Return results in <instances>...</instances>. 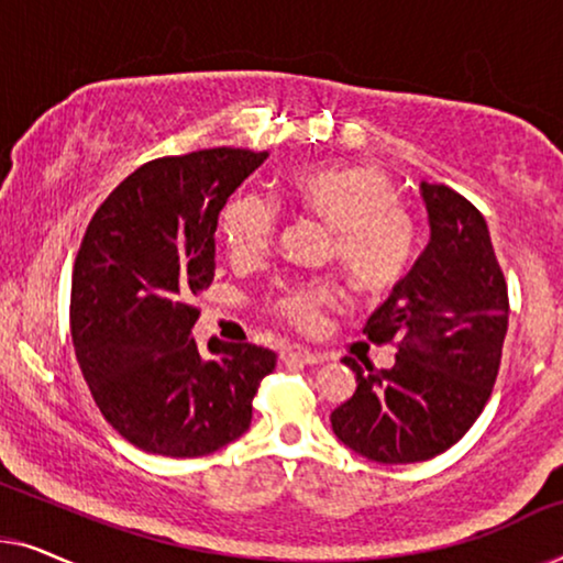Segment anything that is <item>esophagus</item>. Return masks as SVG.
Masks as SVG:
<instances>
[{
	"mask_svg": "<svg viewBox=\"0 0 563 563\" xmlns=\"http://www.w3.org/2000/svg\"><path fill=\"white\" fill-rule=\"evenodd\" d=\"M282 361H297V364H320L322 356L318 351H310L305 349V345H287V349H282Z\"/></svg>",
	"mask_w": 563,
	"mask_h": 563,
	"instance_id": "34e87169",
	"label": "esophagus"
}]
</instances>
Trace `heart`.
I'll return each instance as SVG.
<instances>
[{"label": "heart", "mask_w": 563, "mask_h": 563, "mask_svg": "<svg viewBox=\"0 0 563 563\" xmlns=\"http://www.w3.org/2000/svg\"><path fill=\"white\" fill-rule=\"evenodd\" d=\"M287 197L299 212L333 230V253L364 295H387L410 274L418 251V225L399 205L395 181L368 164L312 166L291 174ZM276 210L256 195H238L220 214V233L235 258H258L272 249ZM338 299L333 279L276 284L268 307L291 325L310 330Z\"/></svg>", "instance_id": "1"}]
</instances>
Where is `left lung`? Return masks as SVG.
<instances>
[{
  "instance_id": "obj_1",
  "label": "left lung",
  "mask_w": 563,
  "mask_h": 563,
  "mask_svg": "<svg viewBox=\"0 0 563 563\" xmlns=\"http://www.w3.org/2000/svg\"><path fill=\"white\" fill-rule=\"evenodd\" d=\"M430 243L366 320L372 343H395V366L345 356L358 387L330 415L333 433L379 464L449 451L495 387L507 333V282L484 214L445 184H420Z\"/></svg>"
}]
</instances>
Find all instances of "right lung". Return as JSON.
I'll use <instances>...</instances> for the list:
<instances>
[{"label":"right lung","instance_id":"right-lung-1","mask_svg":"<svg viewBox=\"0 0 563 563\" xmlns=\"http://www.w3.org/2000/svg\"><path fill=\"white\" fill-rule=\"evenodd\" d=\"M266 151L207 148L135 168L99 205L76 253L71 338L104 420L145 453L195 459L241 438L276 353L207 343L195 299L214 279L228 197Z\"/></svg>","mask_w":563,"mask_h":563}]
</instances>
